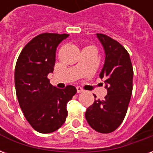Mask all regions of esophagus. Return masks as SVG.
I'll return each instance as SVG.
<instances>
[{
    "instance_id": "esophagus-1",
    "label": "esophagus",
    "mask_w": 153,
    "mask_h": 153,
    "mask_svg": "<svg viewBox=\"0 0 153 153\" xmlns=\"http://www.w3.org/2000/svg\"><path fill=\"white\" fill-rule=\"evenodd\" d=\"M76 89H77V92H78V93H79L83 92V88H81V87L78 86L76 88Z\"/></svg>"
}]
</instances>
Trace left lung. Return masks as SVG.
<instances>
[{"mask_svg":"<svg viewBox=\"0 0 153 153\" xmlns=\"http://www.w3.org/2000/svg\"><path fill=\"white\" fill-rule=\"evenodd\" d=\"M97 38L105 51L99 76L107 95L103 100L94 101L87 109L85 118L94 130L108 134L115 131L125 119L132 95L134 71L129 55L121 44L102 33H97Z\"/></svg>","mask_w":153,"mask_h":153,"instance_id":"1","label":"left lung"}]
</instances>
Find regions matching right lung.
<instances>
[{"instance_id":"add662e5","label":"right lung","mask_w":153,"mask_h":153,"mask_svg":"<svg viewBox=\"0 0 153 153\" xmlns=\"http://www.w3.org/2000/svg\"><path fill=\"white\" fill-rule=\"evenodd\" d=\"M69 34L42 33L33 38L19 54L15 70L19 103L25 118L42 134L56 131L68 115L66 106L76 93L75 87L60 89L47 79L53 73L58 45Z\"/></svg>"}]
</instances>
